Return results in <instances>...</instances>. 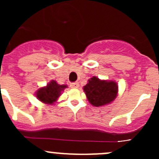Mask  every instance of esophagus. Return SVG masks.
<instances>
[{"label": "esophagus", "instance_id": "obj_1", "mask_svg": "<svg viewBox=\"0 0 159 159\" xmlns=\"http://www.w3.org/2000/svg\"><path fill=\"white\" fill-rule=\"evenodd\" d=\"M70 87L72 88V89H78V87H79V83L78 82V81H76V82H73V83H70Z\"/></svg>", "mask_w": 159, "mask_h": 159}]
</instances>
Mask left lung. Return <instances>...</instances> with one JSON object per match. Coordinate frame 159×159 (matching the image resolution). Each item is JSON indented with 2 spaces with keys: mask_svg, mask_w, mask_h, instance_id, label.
Listing matches in <instances>:
<instances>
[{
  "mask_svg": "<svg viewBox=\"0 0 159 159\" xmlns=\"http://www.w3.org/2000/svg\"><path fill=\"white\" fill-rule=\"evenodd\" d=\"M84 91L90 103L99 107L115 100L118 94V85L113 81H102L97 77H93L84 86Z\"/></svg>",
  "mask_w": 159,
  "mask_h": 159,
  "instance_id": "1",
  "label": "left lung"
}]
</instances>
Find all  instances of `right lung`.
Masks as SVG:
<instances>
[{
	"label": "right lung",
	"instance_id": "right-lung-1",
	"mask_svg": "<svg viewBox=\"0 0 159 159\" xmlns=\"http://www.w3.org/2000/svg\"><path fill=\"white\" fill-rule=\"evenodd\" d=\"M65 88H67V85H60L55 81L52 80L46 87L41 88L37 91V98L43 103L52 105L57 100L61 91H64Z\"/></svg>",
	"mask_w": 159,
	"mask_h": 159
}]
</instances>
